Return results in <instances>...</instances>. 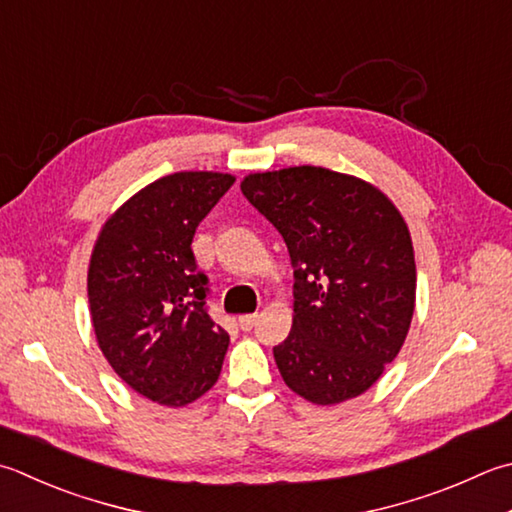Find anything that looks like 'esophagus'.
Here are the masks:
<instances>
[{
    "mask_svg": "<svg viewBox=\"0 0 512 512\" xmlns=\"http://www.w3.org/2000/svg\"><path fill=\"white\" fill-rule=\"evenodd\" d=\"M257 313H250V315H239V326H242V330H250L255 324H257Z\"/></svg>",
    "mask_w": 512,
    "mask_h": 512,
    "instance_id": "esophagus-1",
    "label": "esophagus"
}]
</instances>
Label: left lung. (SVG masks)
I'll list each match as a JSON object with an SVG mask.
<instances>
[{"mask_svg":"<svg viewBox=\"0 0 512 512\" xmlns=\"http://www.w3.org/2000/svg\"><path fill=\"white\" fill-rule=\"evenodd\" d=\"M242 193L288 246L295 317L273 348L284 382L319 406L373 386L408 335L415 255L390 199L319 166L248 175Z\"/></svg>","mask_w":512,"mask_h":512,"instance_id":"left-lung-1","label":"left lung"}]
</instances>
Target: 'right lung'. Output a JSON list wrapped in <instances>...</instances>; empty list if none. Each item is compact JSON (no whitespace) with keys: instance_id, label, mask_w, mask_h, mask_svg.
<instances>
[{"instance_id":"right-lung-1","label":"right lung","mask_w":512,"mask_h":512,"mask_svg":"<svg viewBox=\"0 0 512 512\" xmlns=\"http://www.w3.org/2000/svg\"><path fill=\"white\" fill-rule=\"evenodd\" d=\"M233 184L222 173L162 177L99 233L88 268L97 342L115 373L150 402L186 406L222 373L228 333L208 313V277L190 244Z\"/></svg>"}]
</instances>
